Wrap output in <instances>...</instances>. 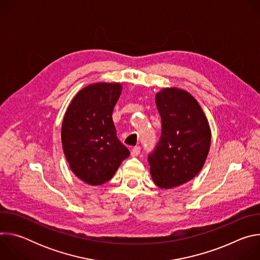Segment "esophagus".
Masks as SVG:
<instances>
[{"instance_id": "esophagus-1", "label": "esophagus", "mask_w": 260, "mask_h": 260, "mask_svg": "<svg viewBox=\"0 0 260 260\" xmlns=\"http://www.w3.org/2000/svg\"><path fill=\"white\" fill-rule=\"evenodd\" d=\"M141 153V148L140 146L134 147V149L132 150V156H138Z\"/></svg>"}]
</instances>
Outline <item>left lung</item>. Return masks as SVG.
<instances>
[{
	"label": "left lung",
	"instance_id": "8db88e82",
	"mask_svg": "<svg viewBox=\"0 0 260 260\" xmlns=\"http://www.w3.org/2000/svg\"><path fill=\"white\" fill-rule=\"evenodd\" d=\"M161 135L148 155L150 173L160 188L169 189L193 179L207 158L211 131L197 100L179 88H165L155 95Z\"/></svg>",
	"mask_w": 260,
	"mask_h": 260
}]
</instances>
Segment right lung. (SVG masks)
<instances>
[{
    "instance_id": "add662e5",
    "label": "right lung",
    "mask_w": 260,
    "mask_h": 260,
    "mask_svg": "<svg viewBox=\"0 0 260 260\" xmlns=\"http://www.w3.org/2000/svg\"><path fill=\"white\" fill-rule=\"evenodd\" d=\"M118 83H96L80 90L63 117L61 143L71 170L80 180L101 185L114 176L127 148L118 140L112 113L119 99Z\"/></svg>"
}]
</instances>
